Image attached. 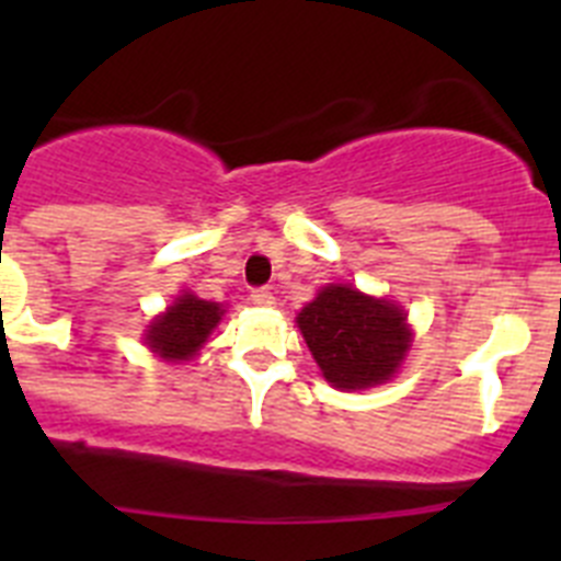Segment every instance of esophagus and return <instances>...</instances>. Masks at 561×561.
Here are the masks:
<instances>
[{"label": "esophagus", "mask_w": 561, "mask_h": 561, "mask_svg": "<svg viewBox=\"0 0 561 561\" xmlns=\"http://www.w3.org/2000/svg\"><path fill=\"white\" fill-rule=\"evenodd\" d=\"M250 300L255 306H272V304H275V297H272V291L266 289V286H261V289H252Z\"/></svg>", "instance_id": "34e87169"}]
</instances>
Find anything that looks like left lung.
<instances>
[{"instance_id": "1", "label": "left lung", "mask_w": 561, "mask_h": 561, "mask_svg": "<svg viewBox=\"0 0 561 561\" xmlns=\"http://www.w3.org/2000/svg\"><path fill=\"white\" fill-rule=\"evenodd\" d=\"M297 325L325 381L340 390H365L388 381L413 342L401 306L345 284L317 291L297 314Z\"/></svg>"}]
</instances>
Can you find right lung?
I'll list each match as a JSON object with an SVG mask.
<instances>
[{
	"mask_svg": "<svg viewBox=\"0 0 561 561\" xmlns=\"http://www.w3.org/2000/svg\"><path fill=\"white\" fill-rule=\"evenodd\" d=\"M221 304H210L202 297L182 291L173 306H168L151 325H148L146 345L168 362H185L196 356L210 336V331L219 325Z\"/></svg>",
	"mask_w": 561,
	"mask_h": 561,
	"instance_id": "add662e5",
	"label": "right lung"
}]
</instances>
